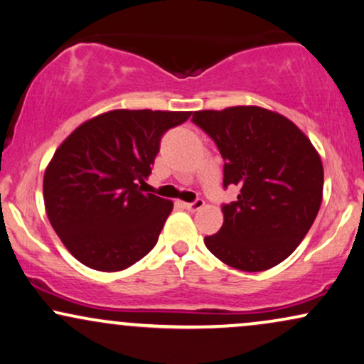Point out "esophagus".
I'll return each instance as SVG.
<instances>
[{"instance_id": "34e87169", "label": "esophagus", "mask_w": 364, "mask_h": 364, "mask_svg": "<svg viewBox=\"0 0 364 364\" xmlns=\"http://www.w3.org/2000/svg\"><path fill=\"white\" fill-rule=\"evenodd\" d=\"M183 206H185V208H186L188 211H198V210L203 208L205 201L201 200V198H198V200L193 201V203H183Z\"/></svg>"}]
</instances>
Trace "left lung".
Returning <instances> with one entry per match:
<instances>
[{
	"instance_id": "1",
	"label": "left lung",
	"mask_w": 364,
	"mask_h": 364,
	"mask_svg": "<svg viewBox=\"0 0 364 364\" xmlns=\"http://www.w3.org/2000/svg\"><path fill=\"white\" fill-rule=\"evenodd\" d=\"M191 121L222 154L225 190L240 188L237 201L222 205L223 225L205 237L206 248L233 269H272L296 250L319 211V154L296 124L255 105L200 110Z\"/></svg>"
}]
</instances>
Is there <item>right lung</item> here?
I'll use <instances>...</instances> for the list:
<instances>
[{
    "mask_svg": "<svg viewBox=\"0 0 364 364\" xmlns=\"http://www.w3.org/2000/svg\"><path fill=\"white\" fill-rule=\"evenodd\" d=\"M191 112L110 110L75 129L55 151L43 178L55 233L82 264L127 269L158 242L173 203L142 193L161 137Z\"/></svg>",
    "mask_w": 364,
    "mask_h": 364,
    "instance_id": "obj_1",
    "label": "right lung"
}]
</instances>
